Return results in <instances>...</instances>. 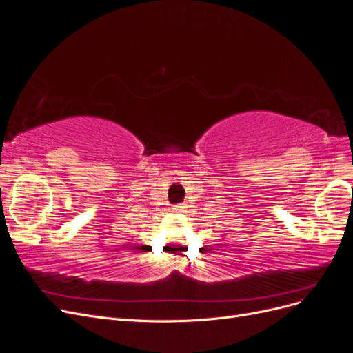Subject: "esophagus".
I'll return each instance as SVG.
<instances>
[{"label":"esophagus","mask_w":353,"mask_h":353,"mask_svg":"<svg viewBox=\"0 0 353 353\" xmlns=\"http://www.w3.org/2000/svg\"><path fill=\"white\" fill-rule=\"evenodd\" d=\"M185 206H183V205H176V206H174V210H183Z\"/></svg>","instance_id":"obj_1"}]
</instances>
